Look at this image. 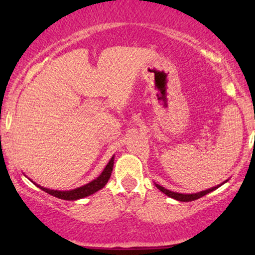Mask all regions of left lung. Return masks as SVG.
Segmentation results:
<instances>
[{"mask_svg": "<svg viewBox=\"0 0 255 255\" xmlns=\"http://www.w3.org/2000/svg\"><path fill=\"white\" fill-rule=\"evenodd\" d=\"M227 181H228V180H227ZM227 181H224L223 183L227 182ZM223 183L218 184V186H216V187H212V188L206 189V191L198 192V193H193V194H182V193L171 192V191H169V189H166V188H164V187L159 186V184H157V183H156V187H157L158 189H159L160 192H163V193H164L165 195H168V197H170V198H172V199H175V200H178V201H184V203H186V201H193V200H197V199L201 198V197H204V195H206V194H209L210 192H212V191H215V189H217L218 187H221L222 184H223Z\"/></svg>", "mask_w": 255, "mask_h": 255, "instance_id": "obj_1", "label": "left lung"}]
</instances>
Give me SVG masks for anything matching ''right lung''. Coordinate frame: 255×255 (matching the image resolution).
<instances>
[{
	"label": "right lung",
	"instance_id": "right-lung-1",
	"mask_svg": "<svg viewBox=\"0 0 255 255\" xmlns=\"http://www.w3.org/2000/svg\"><path fill=\"white\" fill-rule=\"evenodd\" d=\"M113 166H114V156L111 157V159L109 160L107 166L104 168L103 172H102L99 176L96 178V180L91 181V182L84 184V186L79 187V188L72 189V191H54V189H49V188H44V187L39 186V184H36V186L39 187L40 189L44 192H46L48 194L54 195L58 199H63V200H78V199L89 197V195L93 194V193L98 192L99 189H102L103 187L107 184L108 181L111 176V171H113Z\"/></svg>",
	"mask_w": 255,
	"mask_h": 255
}]
</instances>
